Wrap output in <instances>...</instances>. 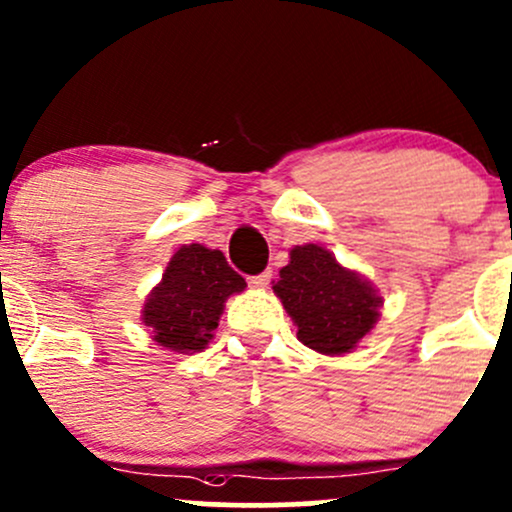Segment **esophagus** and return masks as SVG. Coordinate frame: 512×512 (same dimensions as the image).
<instances>
[{"label": "esophagus", "mask_w": 512, "mask_h": 512, "mask_svg": "<svg viewBox=\"0 0 512 512\" xmlns=\"http://www.w3.org/2000/svg\"><path fill=\"white\" fill-rule=\"evenodd\" d=\"M268 283H271V271H263L261 275L249 278V285L256 287V290H263V287H268Z\"/></svg>", "instance_id": "obj_1"}]
</instances>
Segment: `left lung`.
I'll list each match as a JSON object with an SVG mask.
<instances>
[{
	"mask_svg": "<svg viewBox=\"0 0 512 512\" xmlns=\"http://www.w3.org/2000/svg\"><path fill=\"white\" fill-rule=\"evenodd\" d=\"M273 292L297 326V338L321 355H346L375 329L382 295L363 273L346 268L329 249H290Z\"/></svg>",
	"mask_w": 512,
	"mask_h": 512,
	"instance_id": "8db88e82",
	"label": "left lung"
}]
</instances>
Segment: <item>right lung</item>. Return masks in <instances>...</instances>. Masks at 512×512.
<instances>
[{
    "mask_svg": "<svg viewBox=\"0 0 512 512\" xmlns=\"http://www.w3.org/2000/svg\"><path fill=\"white\" fill-rule=\"evenodd\" d=\"M244 287L246 280L229 268L222 251L183 244L145 297L140 319L164 350L200 353L215 338L225 302Z\"/></svg>",
    "mask_w": 512,
    "mask_h": 512,
    "instance_id": "obj_1",
    "label": "right lung"
}]
</instances>
